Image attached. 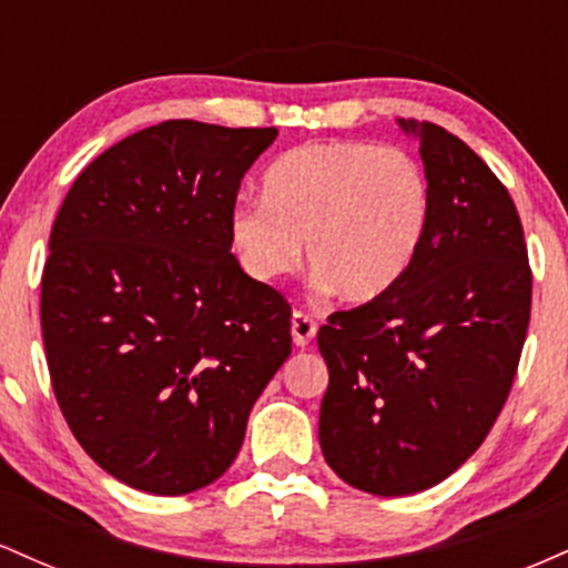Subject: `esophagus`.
I'll list each match as a JSON object with an SVG mask.
<instances>
[{
  "label": "esophagus",
  "mask_w": 568,
  "mask_h": 568,
  "mask_svg": "<svg viewBox=\"0 0 568 568\" xmlns=\"http://www.w3.org/2000/svg\"><path fill=\"white\" fill-rule=\"evenodd\" d=\"M315 334H317V323L312 321L310 315H304V312H293L291 315L293 344H296V347H306V344L315 338Z\"/></svg>",
  "instance_id": "obj_1"
}]
</instances>
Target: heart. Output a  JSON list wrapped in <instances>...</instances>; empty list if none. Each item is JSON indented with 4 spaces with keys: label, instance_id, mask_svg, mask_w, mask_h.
<instances>
[{
    "label": "heart",
    "instance_id": "1",
    "mask_svg": "<svg viewBox=\"0 0 568 568\" xmlns=\"http://www.w3.org/2000/svg\"><path fill=\"white\" fill-rule=\"evenodd\" d=\"M429 179L403 149L361 141L306 143L270 165L264 200L230 211V245L256 283L306 262L317 288L368 304L406 277L425 243Z\"/></svg>",
    "mask_w": 568,
    "mask_h": 568
}]
</instances>
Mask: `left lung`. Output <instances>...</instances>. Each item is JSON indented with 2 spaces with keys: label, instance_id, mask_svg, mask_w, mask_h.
<instances>
[{
  "label": "left lung",
  "instance_id": "8db88e82",
  "mask_svg": "<svg viewBox=\"0 0 568 568\" xmlns=\"http://www.w3.org/2000/svg\"><path fill=\"white\" fill-rule=\"evenodd\" d=\"M397 122L429 179L425 243L393 291L317 331L323 456L376 497L425 491L470 459L510 395L531 315L510 192L454 133Z\"/></svg>",
  "mask_w": 568,
  "mask_h": 568
}]
</instances>
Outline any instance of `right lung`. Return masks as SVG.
Segmentation results:
<instances>
[{"instance_id": "1", "label": "right lung", "mask_w": 568, "mask_h": 568, "mask_svg": "<svg viewBox=\"0 0 568 568\" xmlns=\"http://www.w3.org/2000/svg\"><path fill=\"white\" fill-rule=\"evenodd\" d=\"M275 128L168 120L69 189L42 272V338L90 459L160 497L221 478L291 355V304L240 270L230 211Z\"/></svg>"}]
</instances>
